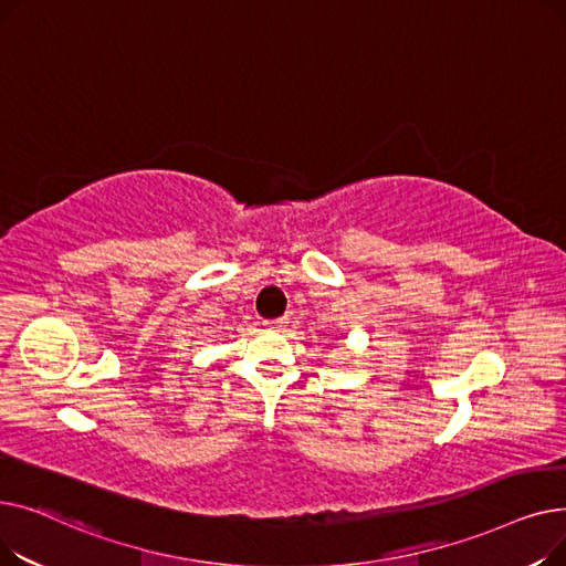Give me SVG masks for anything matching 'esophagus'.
Instances as JSON below:
<instances>
[{
    "label": "esophagus",
    "mask_w": 566,
    "mask_h": 566,
    "mask_svg": "<svg viewBox=\"0 0 566 566\" xmlns=\"http://www.w3.org/2000/svg\"><path fill=\"white\" fill-rule=\"evenodd\" d=\"M284 323H286V318H271V321H263L261 325L268 331H280V328H284Z\"/></svg>",
    "instance_id": "1"
}]
</instances>
